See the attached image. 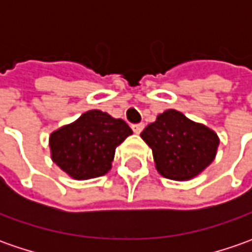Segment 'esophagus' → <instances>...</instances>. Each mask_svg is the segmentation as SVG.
<instances>
[{
	"label": "esophagus",
	"instance_id": "34e87169",
	"mask_svg": "<svg viewBox=\"0 0 252 252\" xmlns=\"http://www.w3.org/2000/svg\"><path fill=\"white\" fill-rule=\"evenodd\" d=\"M131 129H133V131H134L136 134H140L141 130L144 129V123H137V125H133V126H131Z\"/></svg>",
	"mask_w": 252,
	"mask_h": 252
}]
</instances>
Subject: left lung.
Instances as JSON below:
<instances>
[{
    "mask_svg": "<svg viewBox=\"0 0 252 252\" xmlns=\"http://www.w3.org/2000/svg\"><path fill=\"white\" fill-rule=\"evenodd\" d=\"M140 136L153 150L157 171L174 181H188L200 174L215 160L219 146L215 131L175 109L158 115Z\"/></svg>",
    "mask_w": 252,
    "mask_h": 252,
    "instance_id": "1",
    "label": "left lung"
}]
</instances>
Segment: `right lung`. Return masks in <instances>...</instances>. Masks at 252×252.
<instances>
[{"mask_svg":"<svg viewBox=\"0 0 252 252\" xmlns=\"http://www.w3.org/2000/svg\"><path fill=\"white\" fill-rule=\"evenodd\" d=\"M131 133L125 121L92 109L50 134L52 160L74 179L101 177L111 169L116 147Z\"/></svg>","mask_w":252,"mask_h":252,"instance_id":"right-lung-1","label":"right lung"}]
</instances>
